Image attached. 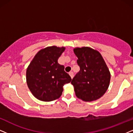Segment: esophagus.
I'll return each instance as SVG.
<instances>
[{"mask_svg": "<svg viewBox=\"0 0 133 133\" xmlns=\"http://www.w3.org/2000/svg\"><path fill=\"white\" fill-rule=\"evenodd\" d=\"M69 74L70 77H71L72 78H73V77H74V73H73V72H70Z\"/></svg>", "mask_w": 133, "mask_h": 133, "instance_id": "esophagus-1", "label": "esophagus"}]
</instances>
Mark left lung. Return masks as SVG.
Listing matches in <instances>:
<instances>
[{
	"mask_svg": "<svg viewBox=\"0 0 133 133\" xmlns=\"http://www.w3.org/2000/svg\"><path fill=\"white\" fill-rule=\"evenodd\" d=\"M80 71L72 79L75 95L86 102L97 100L109 88L110 73L101 53L90 47L75 48Z\"/></svg>",
	"mask_w": 133,
	"mask_h": 133,
	"instance_id": "obj_1",
	"label": "left lung"
}]
</instances>
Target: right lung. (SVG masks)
Returning <instances> with one entry per match:
<instances>
[{
	"label": "right lung",
	"mask_w": 133,
	"mask_h": 133,
	"mask_svg": "<svg viewBox=\"0 0 133 133\" xmlns=\"http://www.w3.org/2000/svg\"><path fill=\"white\" fill-rule=\"evenodd\" d=\"M65 47L48 46L36 55L26 70L28 88L37 99L45 102L61 96L63 86L72 80L64 71V66L58 63Z\"/></svg>",
	"instance_id": "obj_1"
}]
</instances>
